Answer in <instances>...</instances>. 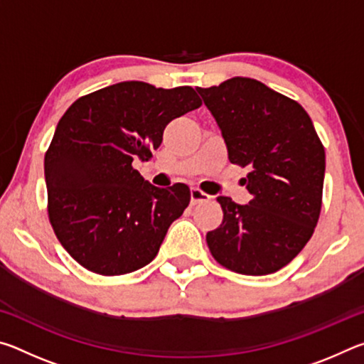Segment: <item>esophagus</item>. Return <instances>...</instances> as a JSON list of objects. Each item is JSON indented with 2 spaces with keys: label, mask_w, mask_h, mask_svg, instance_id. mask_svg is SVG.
<instances>
[{
  "label": "esophagus",
  "mask_w": 364,
  "mask_h": 364,
  "mask_svg": "<svg viewBox=\"0 0 364 364\" xmlns=\"http://www.w3.org/2000/svg\"><path fill=\"white\" fill-rule=\"evenodd\" d=\"M207 200H210V196L204 193V191L199 188L191 189V204L196 205V204H200V202H207Z\"/></svg>",
  "instance_id": "1"
}]
</instances>
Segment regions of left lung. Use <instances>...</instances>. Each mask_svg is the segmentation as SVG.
<instances>
[{
  "instance_id": "obj_1",
  "label": "left lung",
  "mask_w": 364,
  "mask_h": 364,
  "mask_svg": "<svg viewBox=\"0 0 364 364\" xmlns=\"http://www.w3.org/2000/svg\"><path fill=\"white\" fill-rule=\"evenodd\" d=\"M197 93L218 123L230 162L250 168L244 180L252 194L247 205L217 197L223 221L205 236L210 254L234 273H276L315 231L324 146L306 110L258 80L234 77Z\"/></svg>"
}]
</instances>
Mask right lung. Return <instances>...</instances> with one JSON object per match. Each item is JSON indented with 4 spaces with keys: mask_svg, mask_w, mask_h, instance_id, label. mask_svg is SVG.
I'll list each match as a JSON object with an SVG mask.
<instances>
[{
    "mask_svg": "<svg viewBox=\"0 0 364 364\" xmlns=\"http://www.w3.org/2000/svg\"><path fill=\"white\" fill-rule=\"evenodd\" d=\"M200 106L191 86L122 82L78 97L60 117L45 154L48 217L83 268L120 276L156 258L191 191L152 186L132 164L149 160L165 127Z\"/></svg>",
    "mask_w": 364,
    "mask_h": 364,
    "instance_id": "right-lung-1",
    "label": "right lung"
}]
</instances>
